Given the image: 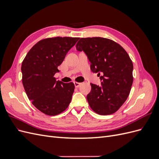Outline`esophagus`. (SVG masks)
Wrapping results in <instances>:
<instances>
[{"mask_svg":"<svg viewBox=\"0 0 159 159\" xmlns=\"http://www.w3.org/2000/svg\"><path fill=\"white\" fill-rule=\"evenodd\" d=\"M74 85H75V88H79L80 86V85L81 84V83L77 82V81H75V82H74Z\"/></svg>","mask_w":159,"mask_h":159,"instance_id":"esophagus-1","label":"esophagus"}]
</instances>
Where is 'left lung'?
<instances>
[{
	"label": "left lung",
	"mask_w": 159,
	"mask_h": 159,
	"mask_svg": "<svg viewBox=\"0 0 159 159\" xmlns=\"http://www.w3.org/2000/svg\"><path fill=\"white\" fill-rule=\"evenodd\" d=\"M76 49L85 52L91 70L102 81L100 86L91 84L87 95L90 107L102 115L116 112L127 99L133 81V65L127 52L117 42L101 37L81 38Z\"/></svg>",
	"instance_id": "8db88e82"
}]
</instances>
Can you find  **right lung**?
<instances>
[{
  "label": "right lung",
  "instance_id": "obj_1",
  "mask_svg": "<svg viewBox=\"0 0 159 159\" xmlns=\"http://www.w3.org/2000/svg\"><path fill=\"white\" fill-rule=\"evenodd\" d=\"M79 38L54 37L34 46L24 59L22 84L32 103L43 113L56 115L68 108L74 91V83L56 81L54 75L66 54Z\"/></svg>",
  "mask_w": 159,
  "mask_h": 159
}]
</instances>
